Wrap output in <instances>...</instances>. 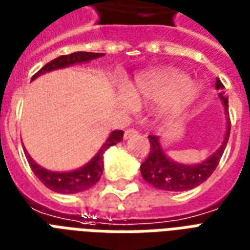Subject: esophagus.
<instances>
[{
    "label": "esophagus",
    "instance_id": "34e87169",
    "mask_svg": "<svg viewBox=\"0 0 250 250\" xmlns=\"http://www.w3.org/2000/svg\"><path fill=\"white\" fill-rule=\"evenodd\" d=\"M137 134H138V132H137L136 129H127L126 132L124 133V138L129 140V138H132V137L137 136Z\"/></svg>",
    "mask_w": 250,
    "mask_h": 250
}]
</instances>
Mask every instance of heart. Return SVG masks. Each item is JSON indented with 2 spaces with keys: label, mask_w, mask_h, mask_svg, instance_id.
I'll use <instances>...</instances> for the list:
<instances>
[{
  "label": "heart",
  "mask_w": 250,
  "mask_h": 250,
  "mask_svg": "<svg viewBox=\"0 0 250 250\" xmlns=\"http://www.w3.org/2000/svg\"><path fill=\"white\" fill-rule=\"evenodd\" d=\"M200 95L198 83L175 68H157L138 74L127 83L120 103L125 108L130 105L159 103L165 114L181 113L194 104Z\"/></svg>",
  "instance_id": "1"
}]
</instances>
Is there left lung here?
I'll return each mask as SVG.
<instances>
[{"label":"left lung","instance_id":"1","mask_svg":"<svg viewBox=\"0 0 250 250\" xmlns=\"http://www.w3.org/2000/svg\"><path fill=\"white\" fill-rule=\"evenodd\" d=\"M215 88L219 92L223 106H224L225 116H227V132L224 140L215 153L209 155L203 162L195 165H186L172 161L167 157L166 151L163 150L161 140L158 136H149L150 153L146 161L141 165V174L149 185L154 188L163 189V191H187L200 186L211 176L215 168L219 165L221 155L224 153L225 146L228 144L230 132V121L228 117V97L225 96L224 85L219 79H216Z\"/></svg>","mask_w":250,"mask_h":250}]
</instances>
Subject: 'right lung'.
Segmentation results:
<instances>
[{"instance_id": "1", "label": "right lung", "mask_w": 250, "mask_h": 250, "mask_svg": "<svg viewBox=\"0 0 250 250\" xmlns=\"http://www.w3.org/2000/svg\"><path fill=\"white\" fill-rule=\"evenodd\" d=\"M101 56H104V54L85 51H78L72 52L69 55L58 56L56 59L48 62L44 67L39 69L38 72L34 75L31 80H35L41 75L51 72V71H55V69L65 68V67H71L74 64L88 63V62L95 61L97 58H101ZM123 137V130H113L89 162L85 163L82 167L75 168V170H71V171H51V170H47V168L39 166L38 163L30 157V154L26 151L25 147H23V150H25L26 158H27V162H29L33 172L38 176L39 181L42 182L47 188L55 191L58 194H78V192H83L85 189H89L100 181V176L103 174V170H104V153L106 151V149H109L110 146L121 142Z\"/></svg>"}]
</instances>
